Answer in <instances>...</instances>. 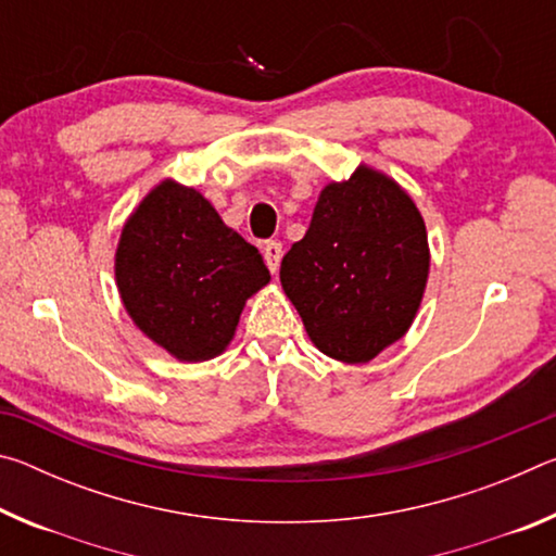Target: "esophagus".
Masks as SVG:
<instances>
[{
	"label": "esophagus",
	"mask_w": 556,
	"mask_h": 556,
	"mask_svg": "<svg viewBox=\"0 0 556 556\" xmlns=\"http://www.w3.org/2000/svg\"><path fill=\"white\" fill-rule=\"evenodd\" d=\"M262 252H265V262L271 275L279 269V260H281V244L277 240H269L265 242V248H262Z\"/></svg>",
	"instance_id": "esophagus-1"
}]
</instances>
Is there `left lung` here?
I'll return each mask as SVG.
<instances>
[{"label":"left lung","instance_id":"8db88e82","mask_svg":"<svg viewBox=\"0 0 556 556\" xmlns=\"http://www.w3.org/2000/svg\"><path fill=\"white\" fill-rule=\"evenodd\" d=\"M429 262L427 225L409 193L361 164L345 181L324 186L279 279L318 351L357 365L409 331Z\"/></svg>","mask_w":556,"mask_h":556}]
</instances>
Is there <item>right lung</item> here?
Segmentation results:
<instances>
[{
  "mask_svg": "<svg viewBox=\"0 0 556 556\" xmlns=\"http://www.w3.org/2000/svg\"><path fill=\"white\" fill-rule=\"evenodd\" d=\"M115 281L149 341L176 361L201 363L230 345L244 301L269 285V269L208 199L164 178L122 228Z\"/></svg>",
  "mask_w": 556,
  "mask_h": 556,
  "instance_id": "1",
  "label": "right lung"
}]
</instances>
